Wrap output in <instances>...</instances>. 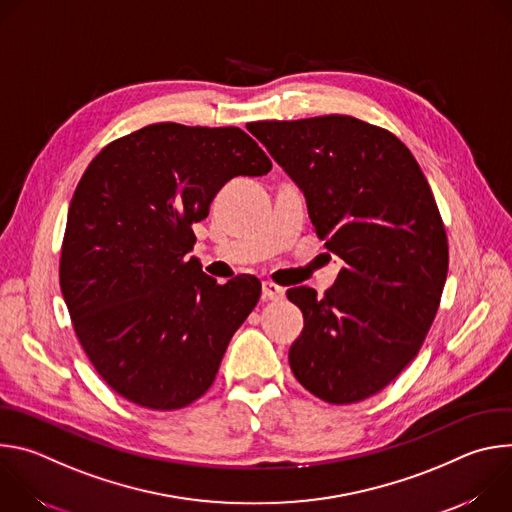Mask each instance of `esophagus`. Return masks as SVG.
Returning a JSON list of instances; mask_svg holds the SVG:
<instances>
[{
	"label": "esophagus",
	"instance_id": "1",
	"mask_svg": "<svg viewBox=\"0 0 512 512\" xmlns=\"http://www.w3.org/2000/svg\"><path fill=\"white\" fill-rule=\"evenodd\" d=\"M285 296V289L273 281H263V298L265 300H281Z\"/></svg>",
	"mask_w": 512,
	"mask_h": 512
}]
</instances>
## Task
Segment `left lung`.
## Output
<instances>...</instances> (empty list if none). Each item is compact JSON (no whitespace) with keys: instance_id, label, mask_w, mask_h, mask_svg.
<instances>
[{"instance_id":"8db88e82","label":"left lung","mask_w":512,"mask_h":512,"mask_svg":"<svg viewBox=\"0 0 512 512\" xmlns=\"http://www.w3.org/2000/svg\"><path fill=\"white\" fill-rule=\"evenodd\" d=\"M247 127L304 190L314 233L346 263L324 298L287 289L304 314L291 373L326 403L369 399L417 356L440 308L450 251L433 192L385 127L350 115Z\"/></svg>"}]
</instances>
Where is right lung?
<instances>
[{
    "mask_svg": "<svg viewBox=\"0 0 512 512\" xmlns=\"http://www.w3.org/2000/svg\"><path fill=\"white\" fill-rule=\"evenodd\" d=\"M271 166L239 127L168 121L107 143L85 170L68 206L60 289L85 354L123 399L174 411L214 383L261 283L204 275L186 257L192 225L231 178Z\"/></svg>",
    "mask_w": 512,
    "mask_h": 512,
    "instance_id": "obj_1",
    "label": "right lung"
}]
</instances>
